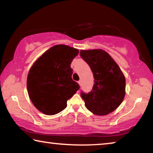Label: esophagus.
<instances>
[{"mask_svg":"<svg viewBox=\"0 0 153 153\" xmlns=\"http://www.w3.org/2000/svg\"><path fill=\"white\" fill-rule=\"evenodd\" d=\"M77 83H78V84H79V85L81 86V85H82V82H81L80 80H79V81H78V82H77Z\"/></svg>","mask_w":153,"mask_h":153,"instance_id":"obj_1","label":"esophagus"}]
</instances>
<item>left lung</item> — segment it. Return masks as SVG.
Masks as SVG:
<instances>
[{
	"mask_svg": "<svg viewBox=\"0 0 153 153\" xmlns=\"http://www.w3.org/2000/svg\"><path fill=\"white\" fill-rule=\"evenodd\" d=\"M79 55L91 67L94 79L91 91L80 93L86 108L99 116L112 112L125 95V77L122 71L103 50H81Z\"/></svg>",
	"mask_w": 153,
	"mask_h": 153,
	"instance_id": "left-lung-1",
	"label": "left lung"
}]
</instances>
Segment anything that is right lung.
Returning <instances> with one entry per match:
<instances>
[{
    "label": "right lung",
    "mask_w": 153,
    "mask_h": 153,
    "mask_svg": "<svg viewBox=\"0 0 153 153\" xmlns=\"http://www.w3.org/2000/svg\"><path fill=\"white\" fill-rule=\"evenodd\" d=\"M76 48L56 45L36 60L27 77V90L31 101L46 115H54L67 107V101L79 88L72 79L71 63L78 54Z\"/></svg>",
    "instance_id": "add662e5"
}]
</instances>
